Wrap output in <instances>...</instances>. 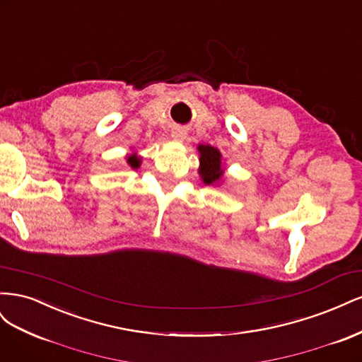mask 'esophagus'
I'll return each mask as SVG.
<instances>
[{
    "label": "esophagus",
    "mask_w": 362,
    "mask_h": 362,
    "mask_svg": "<svg viewBox=\"0 0 362 362\" xmlns=\"http://www.w3.org/2000/svg\"><path fill=\"white\" fill-rule=\"evenodd\" d=\"M185 137H187V133L182 128H175L172 131V139L177 140V141H184Z\"/></svg>",
    "instance_id": "34e87169"
}]
</instances>
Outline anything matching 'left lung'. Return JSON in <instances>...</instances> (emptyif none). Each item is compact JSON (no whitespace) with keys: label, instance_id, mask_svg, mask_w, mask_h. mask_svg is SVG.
<instances>
[{"label":"left lung","instance_id":"8db88e82","mask_svg":"<svg viewBox=\"0 0 362 362\" xmlns=\"http://www.w3.org/2000/svg\"><path fill=\"white\" fill-rule=\"evenodd\" d=\"M199 177L205 185H221L225 177L221 151L211 145H198Z\"/></svg>","mask_w":362,"mask_h":362}]
</instances>
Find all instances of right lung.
Returning <instances> with one entry per match:
<instances>
[{
    "mask_svg": "<svg viewBox=\"0 0 362 362\" xmlns=\"http://www.w3.org/2000/svg\"><path fill=\"white\" fill-rule=\"evenodd\" d=\"M125 158H127V164H128V166H129L131 169H137V168H140V164H141V157H139V156H137V152H131V154H128Z\"/></svg>",
    "mask_w": 362,
    "mask_h": 362,
    "instance_id": "obj_1",
    "label": "right lung"
}]
</instances>
